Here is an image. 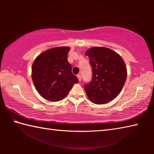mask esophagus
<instances>
[{"mask_svg":"<svg viewBox=\"0 0 154 154\" xmlns=\"http://www.w3.org/2000/svg\"><path fill=\"white\" fill-rule=\"evenodd\" d=\"M77 78H78V79H79V82L82 81V76H81L80 75H77Z\"/></svg>","mask_w":154,"mask_h":154,"instance_id":"34e87169","label":"esophagus"}]
</instances>
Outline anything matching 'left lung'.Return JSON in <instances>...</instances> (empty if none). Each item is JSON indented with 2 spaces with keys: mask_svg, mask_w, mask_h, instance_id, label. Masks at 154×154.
<instances>
[{
  "mask_svg": "<svg viewBox=\"0 0 154 154\" xmlns=\"http://www.w3.org/2000/svg\"><path fill=\"white\" fill-rule=\"evenodd\" d=\"M89 57L92 78L84 90L95 104H105L117 97L126 79V64L121 56L106 48H92L85 52Z\"/></svg>",
  "mask_w": 154,
  "mask_h": 154,
  "instance_id": "1",
  "label": "left lung"
}]
</instances>
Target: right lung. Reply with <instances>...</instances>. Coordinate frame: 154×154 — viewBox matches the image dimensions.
<instances>
[{
    "label": "right lung",
    "instance_id": "obj_1",
    "mask_svg": "<svg viewBox=\"0 0 154 154\" xmlns=\"http://www.w3.org/2000/svg\"><path fill=\"white\" fill-rule=\"evenodd\" d=\"M69 47H59L41 54L34 61L32 79L38 92L47 100L56 102L63 99L75 83L79 82L68 62Z\"/></svg>",
    "mask_w": 154,
    "mask_h": 154
}]
</instances>
